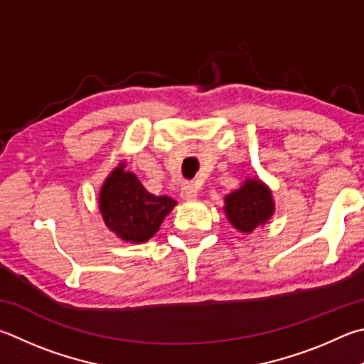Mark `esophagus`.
I'll use <instances>...</instances> for the list:
<instances>
[{
  "label": "esophagus",
  "mask_w": 364,
  "mask_h": 364,
  "mask_svg": "<svg viewBox=\"0 0 364 364\" xmlns=\"http://www.w3.org/2000/svg\"><path fill=\"white\" fill-rule=\"evenodd\" d=\"M197 193H199V189H197V184H193V183H188L184 184V186L181 188V199L183 200H194L197 199Z\"/></svg>",
  "instance_id": "esophagus-1"
}]
</instances>
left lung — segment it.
<instances>
[{
	"label": "left lung",
	"mask_w": 364,
	"mask_h": 364,
	"mask_svg": "<svg viewBox=\"0 0 364 364\" xmlns=\"http://www.w3.org/2000/svg\"><path fill=\"white\" fill-rule=\"evenodd\" d=\"M224 215L242 234L267 224L275 211L272 191L259 178H245L239 189L224 197Z\"/></svg>",
	"instance_id": "8db88e82"
}]
</instances>
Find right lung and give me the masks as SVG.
<instances>
[{
    "label": "right lung",
    "instance_id": "right-lung-1",
    "mask_svg": "<svg viewBox=\"0 0 364 364\" xmlns=\"http://www.w3.org/2000/svg\"><path fill=\"white\" fill-rule=\"evenodd\" d=\"M175 205L167 196L148 193L136 175L125 170V161L107 176L98 196L105 226L129 243L148 242Z\"/></svg>",
    "mask_w": 364,
    "mask_h": 364
}]
</instances>
